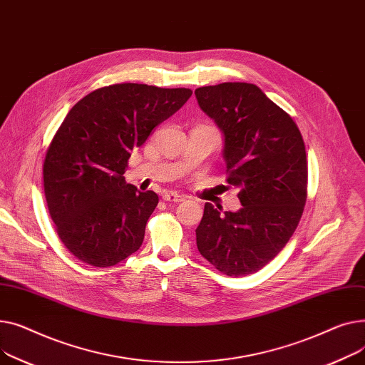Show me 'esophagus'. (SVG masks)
<instances>
[{
	"instance_id": "34e87169",
	"label": "esophagus",
	"mask_w": 365,
	"mask_h": 365,
	"mask_svg": "<svg viewBox=\"0 0 365 365\" xmlns=\"http://www.w3.org/2000/svg\"><path fill=\"white\" fill-rule=\"evenodd\" d=\"M163 200L165 202H184L185 197L178 195V192H175V191H166L163 195Z\"/></svg>"
}]
</instances>
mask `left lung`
I'll use <instances>...</instances> for the list:
<instances>
[{
    "mask_svg": "<svg viewBox=\"0 0 365 365\" xmlns=\"http://www.w3.org/2000/svg\"><path fill=\"white\" fill-rule=\"evenodd\" d=\"M200 109L224 134L227 182L242 207L205 205L197 249L230 277L253 274L280 253L304 213L308 185L305 143L294 120L261 88L224 82L195 91Z\"/></svg>",
    "mask_w": 365,
    "mask_h": 365,
    "instance_id": "obj_1",
    "label": "left lung"
}]
</instances>
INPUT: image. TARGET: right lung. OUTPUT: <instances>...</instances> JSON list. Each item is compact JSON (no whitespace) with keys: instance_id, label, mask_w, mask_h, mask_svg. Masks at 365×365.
Masks as SVG:
<instances>
[{"instance_id":"obj_1","label":"right lung","mask_w":365,"mask_h":365,"mask_svg":"<svg viewBox=\"0 0 365 365\" xmlns=\"http://www.w3.org/2000/svg\"><path fill=\"white\" fill-rule=\"evenodd\" d=\"M191 94L188 88L115 83L85 96L64 118L42 174L56 231L79 261L113 267L141 247L159 197L126 184L128 159Z\"/></svg>"}]
</instances>
